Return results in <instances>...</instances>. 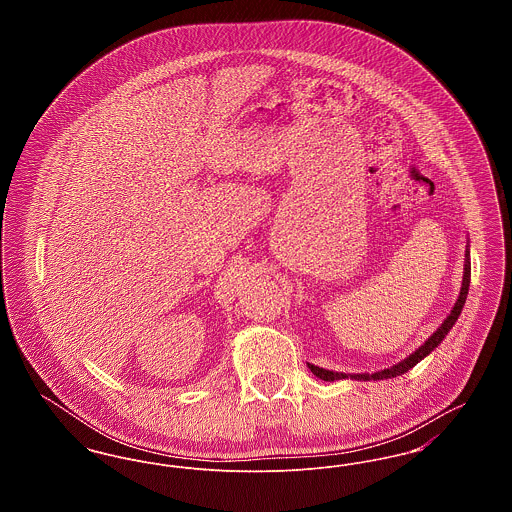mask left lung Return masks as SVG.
<instances>
[{
	"instance_id": "1",
	"label": "left lung",
	"mask_w": 512,
	"mask_h": 512,
	"mask_svg": "<svg viewBox=\"0 0 512 512\" xmlns=\"http://www.w3.org/2000/svg\"><path fill=\"white\" fill-rule=\"evenodd\" d=\"M468 286H470V251H468V245H466V259H464V274H463V286H461V293H459V299L453 307V311L449 313V317L445 318L441 322L438 330L424 341L414 353H411L407 359H403L401 363L390 366V368H384V370H378L374 374H343V372H334V370H326V368H318V366L307 363V366L311 368V372L324 380V382H334V380H343V378H351V380H388V378H395V376H401L405 374L407 370H411L414 365H418L424 357H428L439 343L443 341V338L449 334V330L453 328V324L457 322V318L463 311L464 301H466V295H468Z\"/></svg>"
}]
</instances>
